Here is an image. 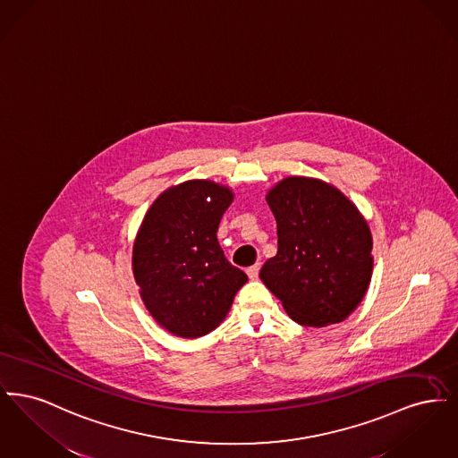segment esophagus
<instances>
[{
	"label": "esophagus",
	"instance_id": "34e87169",
	"mask_svg": "<svg viewBox=\"0 0 458 458\" xmlns=\"http://www.w3.org/2000/svg\"><path fill=\"white\" fill-rule=\"evenodd\" d=\"M259 269H261V264H259V262L254 264V266H250V267H247L249 278H250V280H256V278L259 276Z\"/></svg>",
	"mask_w": 458,
	"mask_h": 458
}]
</instances>
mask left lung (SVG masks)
<instances>
[{
    "label": "left lung",
    "instance_id": "obj_1",
    "mask_svg": "<svg viewBox=\"0 0 458 458\" xmlns=\"http://www.w3.org/2000/svg\"><path fill=\"white\" fill-rule=\"evenodd\" d=\"M266 200L276 218L278 252L262 266L264 284L302 327L340 323L362 302L372 275V237L336 187L288 176Z\"/></svg>",
    "mask_w": 458,
    "mask_h": 458
}]
</instances>
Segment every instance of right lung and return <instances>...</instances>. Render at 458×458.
Listing matches in <instances>:
<instances>
[{"label":"right lung","instance_id":"obj_1","mask_svg":"<svg viewBox=\"0 0 458 458\" xmlns=\"http://www.w3.org/2000/svg\"><path fill=\"white\" fill-rule=\"evenodd\" d=\"M228 187L189 180L157 197L133 242L131 267L154 319L182 338L208 335L228 314L247 275L219 247Z\"/></svg>","mask_w":458,"mask_h":458}]
</instances>
